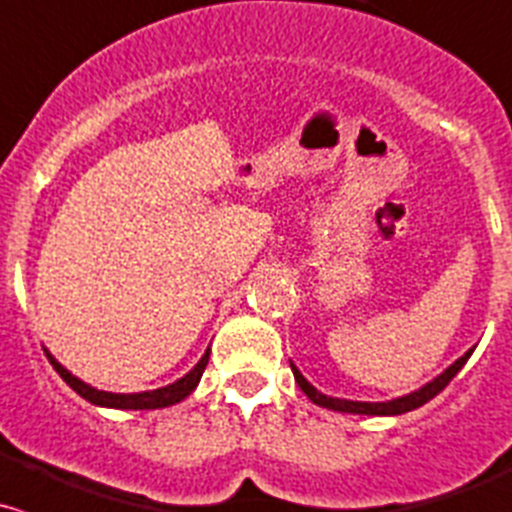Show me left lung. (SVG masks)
Masks as SVG:
<instances>
[{
  "label": "left lung",
  "instance_id": "8db88e82",
  "mask_svg": "<svg viewBox=\"0 0 512 512\" xmlns=\"http://www.w3.org/2000/svg\"><path fill=\"white\" fill-rule=\"evenodd\" d=\"M473 352V350H470ZM470 352H465L460 360H455L453 365L448 367V370L443 372V375L435 377L433 382H428L425 388L415 390V393L405 395V398H398V400H390V403H352V400H337V398H327V395L317 393L315 388H312L310 382L305 380V377L300 375V370H297L295 365H292V375H295L297 385L302 388V393L307 395V398L312 400L315 405H320V408H330V410H340V413H357V415H403V413H410V410L420 408V405H425L428 400H433L435 395L440 393V390L448 385L450 380H453L455 375H458L460 367L468 362Z\"/></svg>",
  "mask_w": 512,
  "mask_h": 512
}]
</instances>
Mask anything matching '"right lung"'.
Instances as JSON below:
<instances>
[{"label":"right lung","mask_w":512,"mask_h":512,"mask_svg":"<svg viewBox=\"0 0 512 512\" xmlns=\"http://www.w3.org/2000/svg\"><path fill=\"white\" fill-rule=\"evenodd\" d=\"M49 362H52L54 370L59 372V377H62L64 382H67L69 388L74 390L77 395H82L84 400H89V403L94 405H104V408H122V410H157V408H167V405H175L180 403V400H185L187 395L192 393V390L197 388V382H200L202 372H205L207 367V360H210V350L202 355V360L197 362L195 370L187 372L182 380L172 382V385H167V388H160V390H152V393H135V395H119V393H104V390H94L89 388L87 382L77 380V377L72 375L69 370H64L62 365H59L57 360H54L52 355L47 352Z\"/></svg>","instance_id":"right-lung-1"}]
</instances>
